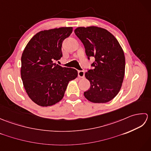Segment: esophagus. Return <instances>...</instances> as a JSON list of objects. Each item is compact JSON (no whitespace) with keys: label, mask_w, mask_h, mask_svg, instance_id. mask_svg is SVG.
<instances>
[{"label":"esophagus","mask_w":151,"mask_h":151,"mask_svg":"<svg viewBox=\"0 0 151 151\" xmlns=\"http://www.w3.org/2000/svg\"><path fill=\"white\" fill-rule=\"evenodd\" d=\"M78 75L80 78H83L85 76V73L84 70H78Z\"/></svg>","instance_id":"34e87169"}]
</instances>
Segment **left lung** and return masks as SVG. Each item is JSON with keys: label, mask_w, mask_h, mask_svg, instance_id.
<instances>
[{"label": "left lung", "mask_w": 151, "mask_h": 151, "mask_svg": "<svg viewBox=\"0 0 151 151\" xmlns=\"http://www.w3.org/2000/svg\"><path fill=\"white\" fill-rule=\"evenodd\" d=\"M75 33L84 45L88 59H95L93 69L85 74L90 88L84 93V97L95 103L110 101L119 91L124 76L125 58L120 44L102 28L78 27Z\"/></svg>", "instance_id": "8db88e82"}]
</instances>
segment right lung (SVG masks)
<instances>
[{"mask_svg":"<svg viewBox=\"0 0 151 151\" xmlns=\"http://www.w3.org/2000/svg\"><path fill=\"white\" fill-rule=\"evenodd\" d=\"M72 27H61L37 33L22 54L21 76L28 95L41 106H49L62 99L69 81L77 70L54 63L62 57L63 40Z\"/></svg>","mask_w":151,"mask_h":151,"instance_id":"1","label":"right lung"}]
</instances>
